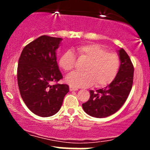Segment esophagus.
Returning <instances> with one entry per match:
<instances>
[{
  "mask_svg": "<svg viewBox=\"0 0 150 150\" xmlns=\"http://www.w3.org/2000/svg\"><path fill=\"white\" fill-rule=\"evenodd\" d=\"M78 89L77 88H75V87H72V86H69V91H78Z\"/></svg>",
  "mask_w": 150,
  "mask_h": 150,
  "instance_id": "obj_1",
  "label": "esophagus"
}]
</instances>
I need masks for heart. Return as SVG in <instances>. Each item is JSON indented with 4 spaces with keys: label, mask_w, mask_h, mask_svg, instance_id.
I'll use <instances>...</instances> for the list:
<instances>
[{
    "label": "heart",
    "mask_w": 150,
    "mask_h": 150,
    "mask_svg": "<svg viewBox=\"0 0 150 150\" xmlns=\"http://www.w3.org/2000/svg\"><path fill=\"white\" fill-rule=\"evenodd\" d=\"M78 57L86 60L85 72H74L67 75L66 81L75 87H88L95 83L103 88L112 82L118 73L120 62L118 55L107 52L97 43H89L78 46L75 49ZM60 67L65 72H70L75 65V55L71 50L64 51L59 59Z\"/></svg>",
    "instance_id": "1"
}]
</instances>
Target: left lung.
<instances>
[{
  "instance_id": "left-lung-1",
  "label": "left lung",
  "mask_w": 150,
  "mask_h": 150,
  "mask_svg": "<svg viewBox=\"0 0 150 150\" xmlns=\"http://www.w3.org/2000/svg\"><path fill=\"white\" fill-rule=\"evenodd\" d=\"M120 69L114 81L104 88L90 91V98L83 104L85 112L98 118L106 117L120 110L126 101L134 79V66L127 53L118 50Z\"/></svg>"
}]
</instances>
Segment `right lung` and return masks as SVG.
Returning <instances> with one entry per match:
<instances>
[{
    "label": "right lung",
    "instance_id": "1",
    "mask_svg": "<svg viewBox=\"0 0 150 150\" xmlns=\"http://www.w3.org/2000/svg\"><path fill=\"white\" fill-rule=\"evenodd\" d=\"M62 38L42 35L27 45L19 59V92L29 110L40 117L59 112L69 86L51 85L62 78L57 62V51Z\"/></svg>",
    "mask_w": 150,
    "mask_h": 150
}]
</instances>
